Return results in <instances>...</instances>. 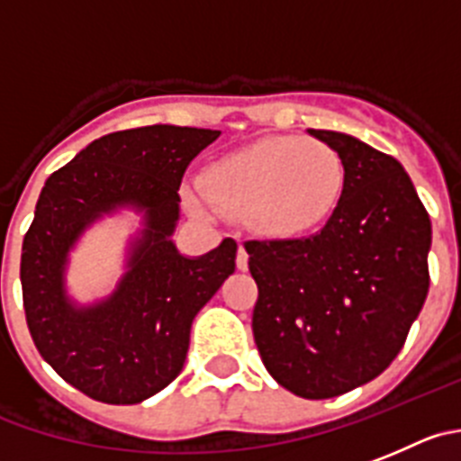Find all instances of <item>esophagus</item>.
Returning <instances> with one entry per match:
<instances>
[{
  "instance_id": "esophagus-1",
  "label": "esophagus",
  "mask_w": 461,
  "mask_h": 461,
  "mask_svg": "<svg viewBox=\"0 0 461 461\" xmlns=\"http://www.w3.org/2000/svg\"><path fill=\"white\" fill-rule=\"evenodd\" d=\"M236 268L248 270V252H245V248L240 243H239V252H236Z\"/></svg>"
}]
</instances>
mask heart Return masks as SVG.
Segmentation results:
<instances>
[{
  "label": "heart",
  "mask_w": 461,
  "mask_h": 461,
  "mask_svg": "<svg viewBox=\"0 0 461 461\" xmlns=\"http://www.w3.org/2000/svg\"><path fill=\"white\" fill-rule=\"evenodd\" d=\"M346 188L341 157L325 140L282 133L218 158L206 179L186 186L202 216L245 218L270 239H298L337 211Z\"/></svg>",
  "instance_id": "heart-1"
}]
</instances>
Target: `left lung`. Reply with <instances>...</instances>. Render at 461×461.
I'll list each match as a JSON object with an SVG mask.
<instances>
[{"label": "left lung", "instance_id": "obj_1", "mask_svg": "<svg viewBox=\"0 0 461 461\" xmlns=\"http://www.w3.org/2000/svg\"><path fill=\"white\" fill-rule=\"evenodd\" d=\"M346 167L341 202L309 239L245 240L259 289L252 332L270 375L307 400L389 368L429 289L432 225L405 167L348 133L309 129Z\"/></svg>", "mask_w": 461, "mask_h": 461}]
</instances>
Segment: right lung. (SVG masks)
I'll return each mask as SVG.
<instances>
[{"label": "right lung", "mask_w": 461, "mask_h": 461, "mask_svg": "<svg viewBox=\"0 0 461 461\" xmlns=\"http://www.w3.org/2000/svg\"><path fill=\"white\" fill-rule=\"evenodd\" d=\"M218 136L175 124L106 133L42 186L20 261L24 313L42 359L88 398L136 405L166 389L184 368L193 318L234 273L231 239L195 259L170 240L184 172ZM118 205L146 213L130 270L111 299L77 308L62 286L67 252Z\"/></svg>", "instance_id": "add662e5"}]
</instances>
